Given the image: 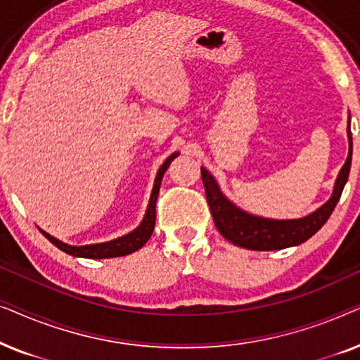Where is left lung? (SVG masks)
Instances as JSON below:
<instances>
[{
	"label": "left lung",
	"instance_id": "1",
	"mask_svg": "<svg viewBox=\"0 0 360 360\" xmlns=\"http://www.w3.org/2000/svg\"><path fill=\"white\" fill-rule=\"evenodd\" d=\"M351 120V117H349ZM349 136V155L346 164L339 172L336 185H334L333 196L324 203L321 208L314 213L304 216L302 219H265L259 216L244 213L243 210L236 208L226 196L221 193L218 184H216L208 170L201 167V179H203L206 200H208L211 214H213L214 224L221 234L229 243L239 248L250 250H278L285 248L298 245L316 234L323 228L333 210L336 208L339 198L346 185L349 170H351L352 160V134L351 122L347 126Z\"/></svg>",
	"mask_w": 360,
	"mask_h": 360
}]
</instances>
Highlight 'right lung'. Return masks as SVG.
Masks as SVG:
<instances>
[{
  "label": "right lung",
  "instance_id": "right-lung-1",
  "mask_svg": "<svg viewBox=\"0 0 360 360\" xmlns=\"http://www.w3.org/2000/svg\"><path fill=\"white\" fill-rule=\"evenodd\" d=\"M179 155V152L172 154L169 159H167L162 167L157 172L155 176V184H154V190H152L150 195V201L149 206H147L146 216L142 219V223L139 224V228L132 231V233L122 236V238H117L115 240H110V243H103V244H91V245H68L65 243H60V240L52 238L51 234L41 233L46 236V238L51 240V243L58 248L63 252L75 255V257H85V259H110V257H122V255L132 254L136 250H139L142 245H144L147 240L150 239L152 233H154V226H155V201L157 196H159V190H160V184H162V176H164L165 170L169 169V165L172 164V160Z\"/></svg>",
  "mask_w": 360,
  "mask_h": 360
}]
</instances>
